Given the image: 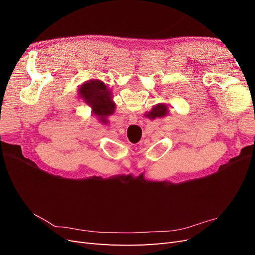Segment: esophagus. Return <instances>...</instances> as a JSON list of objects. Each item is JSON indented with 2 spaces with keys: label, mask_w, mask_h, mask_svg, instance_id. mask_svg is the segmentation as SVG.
I'll return each instance as SVG.
<instances>
[{
  "label": "esophagus",
  "mask_w": 255,
  "mask_h": 255,
  "mask_svg": "<svg viewBox=\"0 0 255 255\" xmlns=\"http://www.w3.org/2000/svg\"><path fill=\"white\" fill-rule=\"evenodd\" d=\"M136 122H137V116L135 114H129V116H128L129 125H135Z\"/></svg>",
  "instance_id": "1"
}]
</instances>
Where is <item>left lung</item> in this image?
<instances>
[{
	"label": "left lung",
	"mask_w": 255,
	"mask_h": 255,
	"mask_svg": "<svg viewBox=\"0 0 255 255\" xmlns=\"http://www.w3.org/2000/svg\"><path fill=\"white\" fill-rule=\"evenodd\" d=\"M79 91L85 102L91 105L94 114L101 117L103 122L106 121L104 117L114 114L115 103L112 101V94L102 81L91 80L83 84Z\"/></svg>",
	"instance_id": "1"
}]
</instances>
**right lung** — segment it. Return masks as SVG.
Segmentation results:
<instances>
[{"label":"right lung","instance_id":"obj_1","mask_svg":"<svg viewBox=\"0 0 255 255\" xmlns=\"http://www.w3.org/2000/svg\"><path fill=\"white\" fill-rule=\"evenodd\" d=\"M166 115H168V106L165 103H160L157 104L155 107H153V110L146 115V117L155 119L157 117H164Z\"/></svg>","mask_w":255,"mask_h":255}]
</instances>
